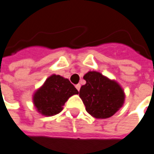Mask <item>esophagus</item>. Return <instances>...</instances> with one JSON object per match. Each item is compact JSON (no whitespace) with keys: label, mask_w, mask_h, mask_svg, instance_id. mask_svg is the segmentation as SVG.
<instances>
[{"label":"esophagus","mask_w":154,"mask_h":154,"mask_svg":"<svg viewBox=\"0 0 154 154\" xmlns=\"http://www.w3.org/2000/svg\"><path fill=\"white\" fill-rule=\"evenodd\" d=\"M75 88L78 90V91H79V89H80V85L79 84L76 85H75Z\"/></svg>","instance_id":"1"}]
</instances>
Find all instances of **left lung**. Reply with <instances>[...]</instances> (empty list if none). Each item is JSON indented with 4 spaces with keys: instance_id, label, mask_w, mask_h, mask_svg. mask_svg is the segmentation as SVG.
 Here are the masks:
<instances>
[{
    "instance_id": "1",
    "label": "left lung",
    "mask_w": 154,
    "mask_h": 154,
    "mask_svg": "<svg viewBox=\"0 0 154 154\" xmlns=\"http://www.w3.org/2000/svg\"><path fill=\"white\" fill-rule=\"evenodd\" d=\"M83 78L86 83L79 90V97L92 117L108 119L122 108L125 94L116 80L97 71L87 72Z\"/></svg>"
}]
</instances>
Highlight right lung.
<instances>
[{
	"instance_id": "right-lung-1",
	"label": "right lung",
	"mask_w": 154,
	"mask_h": 154,
	"mask_svg": "<svg viewBox=\"0 0 154 154\" xmlns=\"http://www.w3.org/2000/svg\"><path fill=\"white\" fill-rule=\"evenodd\" d=\"M74 85L58 75L49 76L44 84L33 95V103L36 111L44 116H53L63 110L68 99L78 94Z\"/></svg>"
}]
</instances>
